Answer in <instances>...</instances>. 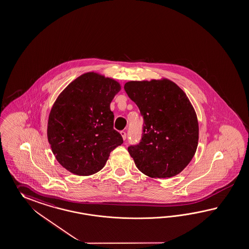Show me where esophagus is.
<instances>
[{
    "label": "esophagus",
    "instance_id": "1",
    "mask_svg": "<svg viewBox=\"0 0 249 249\" xmlns=\"http://www.w3.org/2000/svg\"><path fill=\"white\" fill-rule=\"evenodd\" d=\"M121 135H122V138H123V140H126V136H127V134H126V131L122 130V131H121Z\"/></svg>",
    "mask_w": 249,
    "mask_h": 249
}]
</instances>
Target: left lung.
Returning <instances> with one entry per match:
<instances>
[{"instance_id": "8db88e82", "label": "left lung", "mask_w": 249, "mask_h": 249, "mask_svg": "<svg viewBox=\"0 0 249 249\" xmlns=\"http://www.w3.org/2000/svg\"><path fill=\"white\" fill-rule=\"evenodd\" d=\"M124 89L144 119L140 143L127 147L136 166L152 178L180 174L194 158L199 140L188 97L168 79L130 81Z\"/></svg>"}]
</instances>
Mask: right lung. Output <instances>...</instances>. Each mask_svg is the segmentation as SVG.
Instances as JSON below:
<instances>
[{
    "label": "right lung",
    "instance_id": "1",
    "mask_svg": "<svg viewBox=\"0 0 249 249\" xmlns=\"http://www.w3.org/2000/svg\"><path fill=\"white\" fill-rule=\"evenodd\" d=\"M120 90L115 80L90 72L73 80L55 100L48 140L56 160L69 172L83 176L97 173L109 153L123 143L109 108Z\"/></svg>",
    "mask_w": 249,
    "mask_h": 249
}]
</instances>
